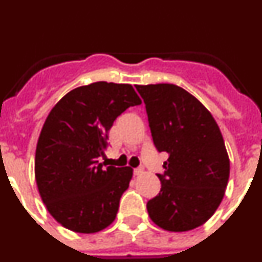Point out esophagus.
I'll return each mask as SVG.
<instances>
[{"mask_svg":"<svg viewBox=\"0 0 262 262\" xmlns=\"http://www.w3.org/2000/svg\"><path fill=\"white\" fill-rule=\"evenodd\" d=\"M143 172H144V169H143V168H135V169H134V174H135V176H140Z\"/></svg>","mask_w":262,"mask_h":262,"instance_id":"34e87169","label":"esophagus"}]
</instances>
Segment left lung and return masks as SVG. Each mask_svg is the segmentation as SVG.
Segmentation results:
<instances>
[{
    "label": "left lung",
    "instance_id": "8db88e82",
    "mask_svg": "<svg viewBox=\"0 0 262 262\" xmlns=\"http://www.w3.org/2000/svg\"><path fill=\"white\" fill-rule=\"evenodd\" d=\"M136 90L145 103L155 147L169 155L148 214L163 230H194L216 211L228 184L230 159L221 129L210 111L177 85H136Z\"/></svg>",
    "mask_w": 262,
    "mask_h": 262
}]
</instances>
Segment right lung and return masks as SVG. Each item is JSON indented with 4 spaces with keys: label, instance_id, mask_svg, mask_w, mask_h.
<instances>
[{
    "label": "right lung",
    "instance_id": "1",
    "mask_svg": "<svg viewBox=\"0 0 262 262\" xmlns=\"http://www.w3.org/2000/svg\"><path fill=\"white\" fill-rule=\"evenodd\" d=\"M142 101L129 84L99 81L62 97L46 119L35 154V178L48 212L80 233L114 222L133 177L129 166L99 163L114 120Z\"/></svg>",
    "mask_w": 262,
    "mask_h": 262
}]
</instances>
